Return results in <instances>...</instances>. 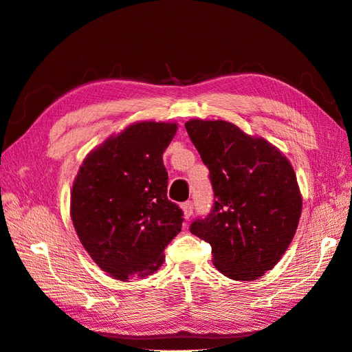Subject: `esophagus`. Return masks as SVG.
<instances>
[{
  "instance_id": "obj_1",
  "label": "esophagus",
  "mask_w": 352,
  "mask_h": 352,
  "mask_svg": "<svg viewBox=\"0 0 352 352\" xmlns=\"http://www.w3.org/2000/svg\"><path fill=\"white\" fill-rule=\"evenodd\" d=\"M182 210H184L185 219H189L190 216H192V212H194V204H192V201L184 202V204H182Z\"/></svg>"
}]
</instances>
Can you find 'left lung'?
I'll use <instances>...</instances> for the list:
<instances>
[{
    "label": "left lung",
    "mask_w": 352,
    "mask_h": 352,
    "mask_svg": "<svg viewBox=\"0 0 352 352\" xmlns=\"http://www.w3.org/2000/svg\"><path fill=\"white\" fill-rule=\"evenodd\" d=\"M185 127L214 190V207L190 232L211 245L220 273L258 279L282 258L300 223L302 197L292 164L278 146L230 122L192 119Z\"/></svg>",
    "instance_id": "8db88e82"
}]
</instances>
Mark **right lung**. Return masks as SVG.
Returning a JSON list of instances; mask_svg holds the SVG:
<instances>
[{
    "label": "right lung",
    "instance_id": "obj_1",
    "mask_svg": "<svg viewBox=\"0 0 352 352\" xmlns=\"http://www.w3.org/2000/svg\"><path fill=\"white\" fill-rule=\"evenodd\" d=\"M176 131L177 123L136 122L94 148L74 177V230L94 263L117 280L157 272L182 228L163 164Z\"/></svg>",
    "mask_w": 352,
    "mask_h": 352
}]
</instances>
